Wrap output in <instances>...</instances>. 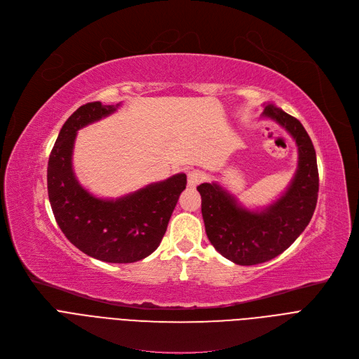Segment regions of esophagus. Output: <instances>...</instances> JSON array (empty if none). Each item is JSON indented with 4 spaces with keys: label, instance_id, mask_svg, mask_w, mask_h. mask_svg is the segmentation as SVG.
<instances>
[{
    "label": "esophagus",
    "instance_id": "esophagus-1",
    "mask_svg": "<svg viewBox=\"0 0 359 359\" xmlns=\"http://www.w3.org/2000/svg\"><path fill=\"white\" fill-rule=\"evenodd\" d=\"M203 179H205V173L201 170H192L187 173V184L190 187L198 186L201 182H203Z\"/></svg>",
    "mask_w": 359,
    "mask_h": 359
}]
</instances>
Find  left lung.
<instances>
[{
    "label": "left lung",
    "mask_w": 359,
    "mask_h": 359,
    "mask_svg": "<svg viewBox=\"0 0 359 359\" xmlns=\"http://www.w3.org/2000/svg\"><path fill=\"white\" fill-rule=\"evenodd\" d=\"M269 116L296 140L299 164L284 195L259 212L238 205L218 183H202V217L210 244L219 254L240 266L266 262L287 250L313 217L319 192L316 151L297 118L267 104Z\"/></svg>",
    "instance_id": "left-lung-1"
}]
</instances>
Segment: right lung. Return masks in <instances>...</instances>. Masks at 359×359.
Returning <instances> with one entry per match:
<instances>
[{
    "mask_svg": "<svg viewBox=\"0 0 359 359\" xmlns=\"http://www.w3.org/2000/svg\"><path fill=\"white\" fill-rule=\"evenodd\" d=\"M118 107L88 102L67 118L47 164V192L55 219L72 244L89 257L126 264L157 250L187 182L179 173L116 201L95 198L79 184L72 169L76 133Z\"/></svg>",
    "mask_w": 359,
    "mask_h": 359,
    "instance_id": "obj_1",
    "label": "right lung"
}]
</instances>
